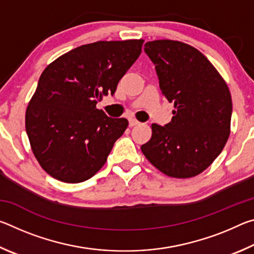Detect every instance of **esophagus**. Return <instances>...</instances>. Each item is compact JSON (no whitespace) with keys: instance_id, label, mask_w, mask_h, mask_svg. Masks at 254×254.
<instances>
[{"instance_id":"esophagus-1","label":"esophagus","mask_w":254,"mask_h":254,"mask_svg":"<svg viewBox=\"0 0 254 254\" xmlns=\"http://www.w3.org/2000/svg\"><path fill=\"white\" fill-rule=\"evenodd\" d=\"M140 122L139 121H136L135 119H128V126L130 127H134V126H137V124H139Z\"/></svg>"}]
</instances>
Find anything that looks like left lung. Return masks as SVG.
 <instances>
[{"label": "left lung", "instance_id": "left-lung-1", "mask_svg": "<svg viewBox=\"0 0 254 254\" xmlns=\"http://www.w3.org/2000/svg\"><path fill=\"white\" fill-rule=\"evenodd\" d=\"M156 66L159 86L174 103L171 122L153 123L141 145L145 158L169 177L190 178L208 168L230 135V89L212 63L194 47L175 40L144 45Z\"/></svg>", "mask_w": 254, "mask_h": 254}]
</instances>
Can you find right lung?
<instances>
[{
  "label": "right lung",
  "instance_id": "add662e5",
  "mask_svg": "<svg viewBox=\"0 0 254 254\" xmlns=\"http://www.w3.org/2000/svg\"><path fill=\"white\" fill-rule=\"evenodd\" d=\"M144 40L97 41L60 56L46 67L25 112V130L34 157L60 182L93 177L128 126L96 109L117 91L141 54Z\"/></svg>",
  "mask_w": 254,
  "mask_h": 254
}]
</instances>
